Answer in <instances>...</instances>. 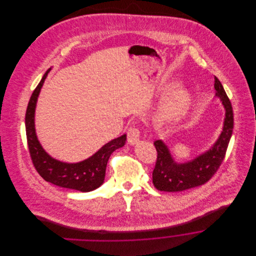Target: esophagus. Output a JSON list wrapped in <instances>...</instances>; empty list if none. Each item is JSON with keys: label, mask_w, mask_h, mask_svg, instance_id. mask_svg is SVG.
I'll return each mask as SVG.
<instances>
[{"label": "esophagus", "mask_w": 256, "mask_h": 256, "mask_svg": "<svg viewBox=\"0 0 256 256\" xmlns=\"http://www.w3.org/2000/svg\"><path fill=\"white\" fill-rule=\"evenodd\" d=\"M140 139V129L137 125H134L132 127L129 128L128 132H127V140L129 142V144L134 145L136 143L139 142Z\"/></svg>", "instance_id": "34e87169"}]
</instances>
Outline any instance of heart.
I'll return each mask as SVG.
<instances>
[{
	"mask_svg": "<svg viewBox=\"0 0 256 256\" xmlns=\"http://www.w3.org/2000/svg\"><path fill=\"white\" fill-rule=\"evenodd\" d=\"M190 94L184 90L176 92L166 102L164 110V118L176 120L187 110L190 104Z\"/></svg>",
	"mask_w": 256,
	"mask_h": 256,
	"instance_id": "1",
	"label": "heart"
}]
</instances>
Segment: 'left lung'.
Instances as JSON below:
<instances>
[{
    "mask_svg": "<svg viewBox=\"0 0 256 256\" xmlns=\"http://www.w3.org/2000/svg\"><path fill=\"white\" fill-rule=\"evenodd\" d=\"M216 94L226 108V118L219 140L208 152L186 164H176L166 146L158 140L156 162L152 170V183L158 190L180 192L208 182L219 170L224 160L234 129L232 106L220 82L214 78Z\"/></svg>",
    "mask_w": 256,
    "mask_h": 256,
    "instance_id": "8db88e82",
    "label": "left lung"
}]
</instances>
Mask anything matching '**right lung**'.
<instances>
[{"mask_svg":"<svg viewBox=\"0 0 256 256\" xmlns=\"http://www.w3.org/2000/svg\"><path fill=\"white\" fill-rule=\"evenodd\" d=\"M49 71L44 74L34 90L26 113V131L30 158L39 176L48 182L82 192L94 190L104 182L108 158L115 150L124 146L126 135L110 141L92 156L78 164L61 162L48 156L37 140L34 111L37 96Z\"/></svg>","mask_w":256,"mask_h":256,"instance_id":"1","label":"right lung"}]
</instances>
